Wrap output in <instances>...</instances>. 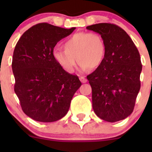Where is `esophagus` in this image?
Segmentation results:
<instances>
[{"label":"esophagus","instance_id":"esophagus-1","mask_svg":"<svg viewBox=\"0 0 152 152\" xmlns=\"http://www.w3.org/2000/svg\"><path fill=\"white\" fill-rule=\"evenodd\" d=\"M79 79H80V81L82 82V83H86V82L87 81V79L84 77V76H81V77L79 78Z\"/></svg>","mask_w":152,"mask_h":152}]
</instances>
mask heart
I'll use <instances>...</instances> for the list:
<instances>
[{"label": "heart", "mask_w": 152, "mask_h": 152, "mask_svg": "<svg viewBox=\"0 0 152 152\" xmlns=\"http://www.w3.org/2000/svg\"><path fill=\"white\" fill-rule=\"evenodd\" d=\"M64 49L55 48L52 56L64 71L74 73L77 61L82 71L94 69L102 64L105 57L106 44L100 34L95 32H78L64 43Z\"/></svg>", "instance_id": "1"}]
</instances>
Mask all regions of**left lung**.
<instances>
[{"instance_id": "1", "label": "left lung", "mask_w": 152, "mask_h": 152, "mask_svg": "<svg viewBox=\"0 0 152 152\" xmlns=\"http://www.w3.org/2000/svg\"><path fill=\"white\" fill-rule=\"evenodd\" d=\"M105 41L102 64L87 76L92 88V106L99 118L121 121L133 112L140 90V55L132 38L121 28L102 23L87 26Z\"/></svg>"}]
</instances>
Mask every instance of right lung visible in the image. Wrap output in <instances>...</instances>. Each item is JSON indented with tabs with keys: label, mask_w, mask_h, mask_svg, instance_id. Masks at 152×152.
<instances>
[{
	"label": "right lung",
	"mask_w": 152,
	"mask_h": 152,
	"mask_svg": "<svg viewBox=\"0 0 152 152\" xmlns=\"http://www.w3.org/2000/svg\"><path fill=\"white\" fill-rule=\"evenodd\" d=\"M75 29L38 23L16 43L12 61L14 91L23 111L35 121L53 122L64 117L81 86L78 76L64 71L52 56L56 43Z\"/></svg>",
	"instance_id": "add662e5"
}]
</instances>
